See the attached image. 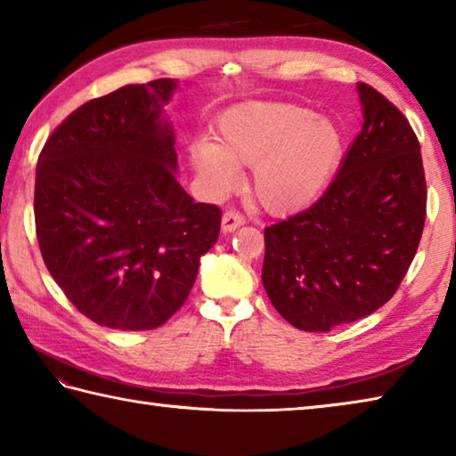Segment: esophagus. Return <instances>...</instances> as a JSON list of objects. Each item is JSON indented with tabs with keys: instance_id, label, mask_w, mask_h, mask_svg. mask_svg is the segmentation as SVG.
Listing matches in <instances>:
<instances>
[{
	"instance_id": "esophagus-1",
	"label": "esophagus",
	"mask_w": 456,
	"mask_h": 456,
	"mask_svg": "<svg viewBox=\"0 0 456 456\" xmlns=\"http://www.w3.org/2000/svg\"><path fill=\"white\" fill-rule=\"evenodd\" d=\"M241 225H245V217H243L241 213H237L233 209H229V211L223 213V217H221L223 233H233V231L239 229Z\"/></svg>"
}]
</instances>
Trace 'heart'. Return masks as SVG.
<instances>
[{
    "instance_id": "1",
    "label": "heart",
    "mask_w": 456,
    "mask_h": 456,
    "mask_svg": "<svg viewBox=\"0 0 456 456\" xmlns=\"http://www.w3.org/2000/svg\"><path fill=\"white\" fill-rule=\"evenodd\" d=\"M344 136L330 118L288 102H245L223 114L215 144L189 149L191 167L207 189L235 187L239 167L251 168V192L265 211L296 213L312 205L336 175Z\"/></svg>"
}]
</instances>
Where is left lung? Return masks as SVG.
Wrapping results in <instances>:
<instances>
[{
  "label": "left lung",
  "mask_w": 456,
  "mask_h": 456,
  "mask_svg": "<svg viewBox=\"0 0 456 456\" xmlns=\"http://www.w3.org/2000/svg\"><path fill=\"white\" fill-rule=\"evenodd\" d=\"M360 134L328 191L265 227L261 280L285 322L330 331L366 318L395 296L427 217L420 144L404 114L358 82Z\"/></svg>",
  "instance_id": "1"
}]
</instances>
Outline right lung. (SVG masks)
I'll use <instances>...</instances> for the list:
<instances>
[{
	"label": "right lung",
	"mask_w": 456,
	"mask_h": 456,
	"mask_svg": "<svg viewBox=\"0 0 456 456\" xmlns=\"http://www.w3.org/2000/svg\"><path fill=\"white\" fill-rule=\"evenodd\" d=\"M173 78L130 84L74 110L36 167V235L50 275L78 310L112 330H154L187 302L219 237V207L176 181L163 117Z\"/></svg>",
	"instance_id": "right-lung-1"
}]
</instances>
